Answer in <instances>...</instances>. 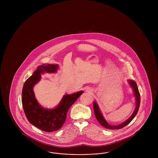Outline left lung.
Listing matches in <instances>:
<instances>
[{
	"mask_svg": "<svg viewBox=\"0 0 158 158\" xmlns=\"http://www.w3.org/2000/svg\"><path fill=\"white\" fill-rule=\"evenodd\" d=\"M129 83L130 85V86L133 88V90H134V93L135 95V100H136V106H135V110L133 113V114L131 115V116L125 122L123 123L122 124H121L120 125H117V126H111L110 124H109L105 119L104 118L102 115L101 113L100 112V110L99 109L98 105L97 104V102L95 101H94L93 105H94V113L96 117L97 120L98 121V122L100 123V124L101 126H102L103 127L110 129V130H114V129H120L126 126H127L128 124L131 121L133 120V119L135 118L137 113L139 111V106H140V93L137 88V85L136 84L135 81H132V80H130L129 81Z\"/></svg>",
	"mask_w": 158,
	"mask_h": 158,
	"instance_id": "left-lung-1",
	"label": "left lung"
}]
</instances>
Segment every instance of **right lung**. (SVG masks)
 I'll return each mask as SVG.
<instances>
[{
  "label": "right lung",
  "instance_id": "1",
  "mask_svg": "<svg viewBox=\"0 0 158 158\" xmlns=\"http://www.w3.org/2000/svg\"><path fill=\"white\" fill-rule=\"evenodd\" d=\"M57 68V64L48 63L38 66L23 86L22 103L28 120L31 124L46 132L56 131L63 126L69 109L83 93L81 90L72 95H66L60 104L53 110H46L39 105L34 96L33 87L40 81L41 73H54Z\"/></svg>",
  "mask_w": 158,
  "mask_h": 158
}]
</instances>
